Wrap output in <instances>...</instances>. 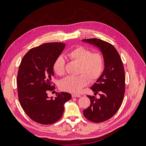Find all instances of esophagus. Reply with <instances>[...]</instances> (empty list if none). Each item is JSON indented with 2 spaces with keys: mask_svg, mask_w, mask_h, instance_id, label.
<instances>
[{
  "mask_svg": "<svg viewBox=\"0 0 146 146\" xmlns=\"http://www.w3.org/2000/svg\"><path fill=\"white\" fill-rule=\"evenodd\" d=\"M72 98H80L81 96L78 95V94H72Z\"/></svg>",
  "mask_w": 146,
  "mask_h": 146,
  "instance_id": "34e87169",
  "label": "esophagus"
}]
</instances>
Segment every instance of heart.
<instances>
[{"label":"heart","mask_w":146,"mask_h":146,"mask_svg":"<svg viewBox=\"0 0 146 146\" xmlns=\"http://www.w3.org/2000/svg\"><path fill=\"white\" fill-rule=\"evenodd\" d=\"M68 56L79 63L77 76H68L61 82L60 88L65 91L78 94L86 86L89 81L93 82L100 77L105 68V60L99 52L92 53V50L83 46H78L70 50ZM53 69L58 76H62L66 71V60L64 56L59 55L53 64Z\"/></svg>","instance_id":"heart-1"}]
</instances>
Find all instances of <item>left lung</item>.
<instances>
[{
  "label": "left lung",
  "instance_id": "1",
  "mask_svg": "<svg viewBox=\"0 0 146 146\" xmlns=\"http://www.w3.org/2000/svg\"><path fill=\"white\" fill-rule=\"evenodd\" d=\"M82 40L98 46L105 60L104 72L91 88L100 98L88 96L91 104L83 110L84 116L89 121L102 122L112 117L122 103L125 88L124 68L120 55L111 44L97 38Z\"/></svg>",
  "mask_w": 146,
  "mask_h": 146
}]
</instances>
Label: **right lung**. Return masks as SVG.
I'll return each mask as SVG.
<instances>
[{"label":"right lung","mask_w":146,"mask_h":146,"mask_svg":"<svg viewBox=\"0 0 146 146\" xmlns=\"http://www.w3.org/2000/svg\"><path fill=\"white\" fill-rule=\"evenodd\" d=\"M65 47L62 42L44 43L33 47L22 60L17 76L18 99L22 108L33 121L52 124L63 116L64 104L71 99L68 92L56 93L53 99L47 92L55 89L53 64Z\"/></svg>","instance_id":"obj_1"}]
</instances>
